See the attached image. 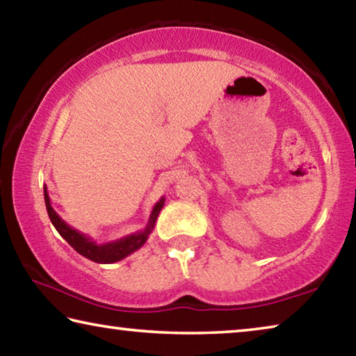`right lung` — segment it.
<instances>
[{"label":"right lung","mask_w":356,"mask_h":356,"mask_svg":"<svg viewBox=\"0 0 356 356\" xmlns=\"http://www.w3.org/2000/svg\"><path fill=\"white\" fill-rule=\"evenodd\" d=\"M44 196H45V206H47L48 216H50L51 225L56 227L59 236H61L65 242H67L72 248L78 252V254H81L86 259H89V261L97 262V264L119 262V261H122L124 257L130 256L131 252L140 250L141 246L146 243V240L149 238L150 232L154 231L160 210L165 206V197H160V201L155 204L152 212H150L147 225L143 229V231L129 234V236L118 238V240H113V242L95 243L94 238L88 237L86 234H83L80 231H76L75 227L69 226L67 222H65L61 216L56 213V210L51 207V201H50V196H48L45 185H44Z\"/></svg>","instance_id":"1"}]
</instances>
